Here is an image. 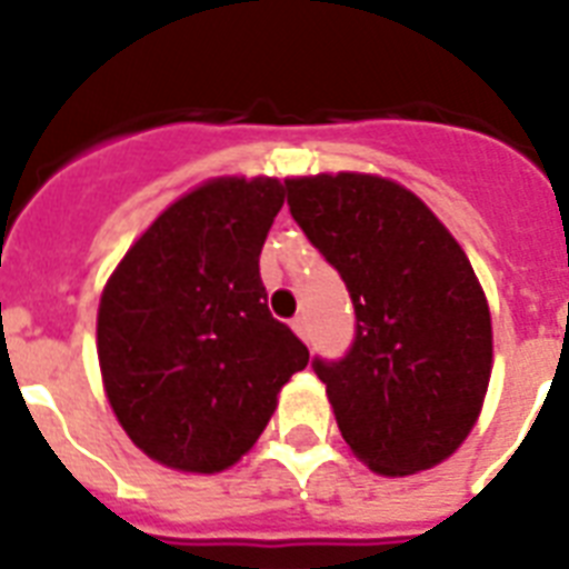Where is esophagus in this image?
Returning <instances> with one entry per match:
<instances>
[{"label":"esophagus","instance_id":"1","mask_svg":"<svg viewBox=\"0 0 569 569\" xmlns=\"http://www.w3.org/2000/svg\"><path fill=\"white\" fill-rule=\"evenodd\" d=\"M292 330L303 339V342H307V337H310V330H307V319H303V316H298V319L292 321Z\"/></svg>","mask_w":569,"mask_h":569}]
</instances>
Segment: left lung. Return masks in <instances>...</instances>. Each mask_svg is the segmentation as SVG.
<instances>
[{"label":"left lung","mask_w":569,"mask_h":569,"mask_svg":"<svg viewBox=\"0 0 569 569\" xmlns=\"http://www.w3.org/2000/svg\"><path fill=\"white\" fill-rule=\"evenodd\" d=\"M289 209L346 280L355 346L316 360L342 440L387 478L451 458L476 428L493 372L487 295L458 239L378 173L289 177Z\"/></svg>","instance_id":"left-lung-1"}]
</instances>
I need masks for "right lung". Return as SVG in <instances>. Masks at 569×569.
<instances>
[{
    "instance_id": "right-lung-1",
    "label": "right lung",
    "mask_w": 569,
    "mask_h": 569,
    "mask_svg": "<svg viewBox=\"0 0 569 569\" xmlns=\"http://www.w3.org/2000/svg\"><path fill=\"white\" fill-rule=\"evenodd\" d=\"M283 200L277 177H212L177 197L106 280L102 389L129 440L162 467L212 476L239 463L310 363L259 280Z\"/></svg>"
}]
</instances>
